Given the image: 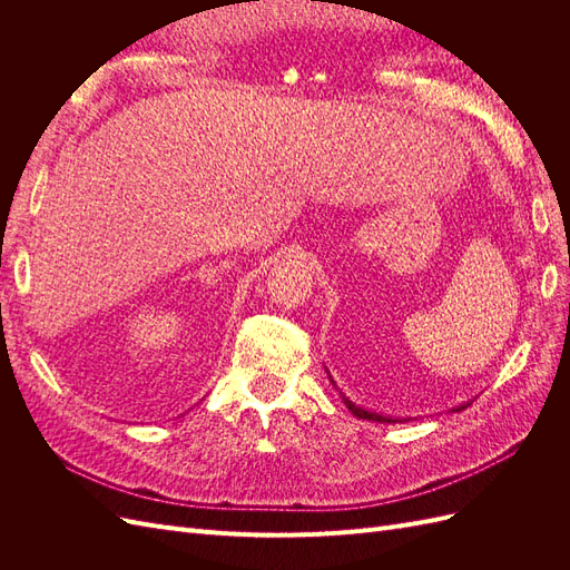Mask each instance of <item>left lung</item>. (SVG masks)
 Wrapping results in <instances>:
<instances>
[{"mask_svg":"<svg viewBox=\"0 0 570 570\" xmlns=\"http://www.w3.org/2000/svg\"><path fill=\"white\" fill-rule=\"evenodd\" d=\"M327 377H331V383L335 385V381H333V375L327 373ZM342 394V392H340ZM342 402L347 404V409L354 413L356 419H364V421H375V423H404V421H409V419H394V416H383V413H377V411H371V409H364V406H358V404H354L347 394H342ZM469 404H461V406H456V409H452V411H461V409H465Z\"/></svg>","mask_w":570,"mask_h":570,"instance_id":"1","label":"left lung"}]
</instances>
